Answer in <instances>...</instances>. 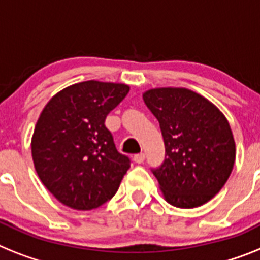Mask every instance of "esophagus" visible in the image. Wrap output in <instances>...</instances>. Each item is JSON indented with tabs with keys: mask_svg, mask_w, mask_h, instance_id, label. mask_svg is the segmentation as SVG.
<instances>
[{
	"mask_svg": "<svg viewBox=\"0 0 260 260\" xmlns=\"http://www.w3.org/2000/svg\"><path fill=\"white\" fill-rule=\"evenodd\" d=\"M133 159H134L135 164H142L143 160H145V154L143 153L137 154V155H134V158H133Z\"/></svg>",
	"mask_w": 260,
	"mask_h": 260,
	"instance_id": "esophagus-1",
	"label": "esophagus"
}]
</instances>
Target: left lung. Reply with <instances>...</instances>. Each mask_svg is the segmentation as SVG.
Returning a JSON list of instances; mask_svg holds the SVG:
<instances>
[{
  "label": "left lung",
  "mask_w": 260,
  "mask_h": 260,
  "mask_svg": "<svg viewBox=\"0 0 260 260\" xmlns=\"http://www.w3.org/2000/svg\"><path fill=\"white\" fill-rule=\"evenodd\" d=\"M159 122L165 160L153 169L167 202L181 209L205 205L224 186L235 162V141L226 117L201 94L183 87L143 93Z\"/></svg>",
  "instance_id": "obj_1"
}]
</instances>
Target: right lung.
Listing matches in <instances>:
<instances>
[{"label":"right lung","instance_id":"right-lung-1","mask_svg":"<svg viewBox=\"0 0 260 260\" xmlns=\"http://www.w3.org/2000/svg\"><path fill=\"white\" fill-rule=\"evenodd\" d=\"M130 87L85 81L55 94L34 127L31 155L41 182L55 198L76 210H93L117 192L130 167L118 153L106 115Z\"/></svg>","mask_w":260,"mask_h":260}]
</instances>
